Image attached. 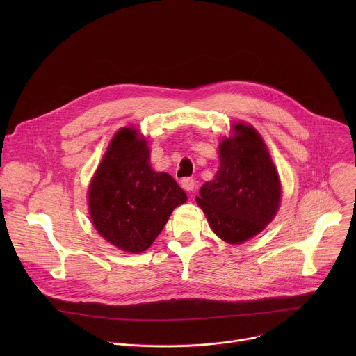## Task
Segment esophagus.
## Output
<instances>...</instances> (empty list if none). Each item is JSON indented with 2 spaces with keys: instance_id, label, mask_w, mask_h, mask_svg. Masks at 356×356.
Instances as JSON below:
<instances>
[{
  "instance_id": "34e87169",
  "label": "esophagus",
  "mask_w": 356,
  "mask_h": 356,
  "mask_svg": "<svg viewBox=\"0 0 356 356\" xmlns=\"http://www.w3.org/2000/svg\"><path fill=\"white\" fill-rule=\"evenodd\" d=\"M181 187L188 191V193H194L195 190V181L191 177H186L181 180Z\"/></svg>"
}]
</instances>
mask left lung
<instances>
[{"instance_id": "1", "label": "left lung", "mask_w": 356, "mask_h": 356, "mask_svg": "<svg viewBox=\"0 0 356 356\" xmlns=\"http://www.w3.org/2000/svg\"><path fill=\"white\" fill-rule=\"evenodd\" d=\"M220 143V169L201 186L197 204L211 229L228 243L258 235L276 216L282 186L269 150L258 131L243 122Z\"/></svg>"}]
</instances>
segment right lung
I'll return each mask as SVG.
<instances>
[{
	"instance_id": "right-lung-1",
	"label": "right lung",
	"mask_w": 356,
	"mask_h": 356,
	"mask_svg": "<svg viewBox=\"0 0 356 356\" xmlns=\"http://www.w3.org/2000/svg\"><path fill=\"white\" fill-rule=\"evenodd\" d=\"M187 194L168 173L150 168L147 142L125 127L111 139L88 187V210L98 234L129 253L146 250Z\"/></svg>"
}]
</instances>
